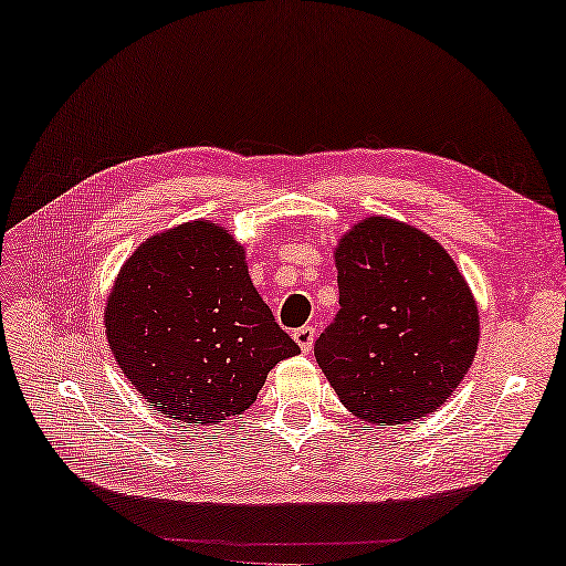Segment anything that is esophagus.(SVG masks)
<instances>
[{"mask_svg":"<svg viewBox=\"0 0 566 566\" xmlns=\"http://www.w3.org/2000/svg\"><path fill=\"white\" fill-rule=\"evenodd\" d=\"M314 336H316L314 326H300V328H295V334H293V338H295V343H297L302 353H310L312 350Z\"/></svg>","mask_w":566,"mask_h":566,"instance_id":"1","label":"esophagus"}]
</instances>
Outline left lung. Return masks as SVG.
<instances>
[{
	"label": "left lung",
	"mask_w": 566,
	"mask_h": 566,
	"mask_svg": "<svg viewBox=\"0 0 566 566\" xmlns=\"http://www.w3.org/2000/svg\"><path fill=\"white\" fill-rule=\"evenodd\" d=\"M338 314L314 357L353 416L403 424L430 416L473 365L478 305L437 240L369 216L336 247Z\"/></svg>",
	"instance_id": "left-lung-1"
}]
</instances>
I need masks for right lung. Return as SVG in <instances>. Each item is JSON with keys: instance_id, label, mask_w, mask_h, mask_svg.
<instances>
[{"instance_id": "1", "label": "right lung", "mask_w": 566, "mask_h": 566, "mask_svg": "<svg viewBox=\"0 0 566 566\" xmlns=\"http://www.w3.org/2000/svg\"><path fill=\"white\" fill-rule=\"evenodd\" d=\"M105 334L148 406L191 424L240 416L300 353L252 285L242 244L209 220L148 238L124 261Z\"/></svg>"}]
</instances>
